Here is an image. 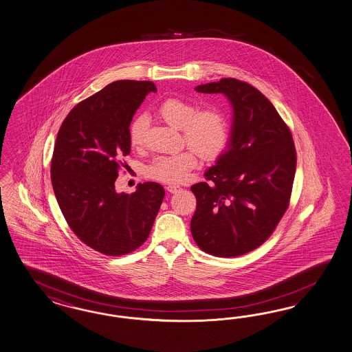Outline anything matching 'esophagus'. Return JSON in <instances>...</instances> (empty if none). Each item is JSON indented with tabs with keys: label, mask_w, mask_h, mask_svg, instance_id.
<instances>
[{
	"label": "esophagus",
	"mask_w": 352,
	"mask_h": 352,
	"mask_svg": "<svg viewBox=\"0 0 352 352\" xmlns=\"http://www.w3.org/2000/svg\"><path fill=\"white\" fill-rule=\"evenodd\" d=\"M182 188L179 186H168L166 187V191L169 192V193H177L178 191H181Z\"/></svg>",
	"instance_id": "34e87169"
}]
</instances>
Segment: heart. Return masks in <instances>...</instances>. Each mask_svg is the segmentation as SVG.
I'll use <instances>...</instances> for the list:
<instances>
[{
  "mask_svg": "<svg viewBox=\"0 0 352 352\" xmlns=\"http://www.w3.org/2000/svg\"><path fill=\"white\" fill-rule=\"evenodd\" d=\"M159 113L169 125L182 129L184 143L191 148L173 155L159 156L147 166V177L164 183H179L187 178L197 165V155L204 160H215L223 153L230 142L231 129L228 118L217 108H205L182 98H168L160 107ZM148 129V118L137 116L129 126V140L133 147L144 144Z\"/></svg>",
  "mask_w": 352,
  "mask_h": 352,
  "instance_id": "heart-1",
  "label": "heart"
}]
</instances>
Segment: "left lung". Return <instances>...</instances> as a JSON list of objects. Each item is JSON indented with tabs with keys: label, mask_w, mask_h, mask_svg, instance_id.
<instances>
[{
	"label": "left lung",
	"mask_w": 352,
	"mask_h": 352,
	"mask_svg": "<svg viewBox=\"0 0 352 352\" xmlns=\"http://www.w3.org/2000/svg\"><path fill=\"white\" fill-rule=\"evenodd\" d=\"M223 93L234 106L228 151L196 183L192 237L215 256H239L262 245L288 209L297 152L290 129L254 86L236 78L196 86Z\"/></svg>",
	"instance_id": "obj_1"
}]
</instances>
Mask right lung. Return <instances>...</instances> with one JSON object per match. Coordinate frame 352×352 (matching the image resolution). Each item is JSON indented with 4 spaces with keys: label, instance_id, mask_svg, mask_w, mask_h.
Segmentation results:
<instances>
[{
    "label": "right lung",
    "instance_id": "right-lung-1",
    "mask_svg": "<svg viewBox=\"0 0 352 352\" xmlns=\"http://www.w3.org/2000/svg\"><path fill=\"white\" fill-rule=\"evenodd\" d=\"M151 81L120 80L86 98L64 118L52 159V183L71 230L106 256L134 252L148 237L165 191L155 182L118 193L115 182L130 153L129 126Z\"/></svg>",
    "mask_w": 352,
    "mask_h": 352
}]
</instances>
